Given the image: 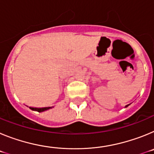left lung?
Segmentation results:
<instances>
[{"mask_svg": "<svg viewBox=\"0 0 154 154\" xmlns=\"http://www.w3.org/2000/svg\"><path fill=\"white\" fill-rule=\"evenodd\" d=\"M128 106H130V105H126V106H125V107H127Z\"/></svg>", "mask_w": 154, "mask_h": 154, "instance_id": "left-lung-1", "label": "left lung"}]
</instances>
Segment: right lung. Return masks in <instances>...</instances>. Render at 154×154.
<instances>
[{
  "mask_svg": "<svg viewBox=\"0 0 154 154\" xmlns=\"http://www.w3.org/2000/svg\"><path fill=\"white\" fill-rule=\"evenodd\" d=\"M51 107H44V108H34V107H30V109L32 110H35V111H38V112H44L45 110L49 109H51Z\"/></svg>",
  "mask_w": 154,
  "mask_h": 154,
  "instance_id": "add662e5",
  "label": "right lung"
}]
</instances>
